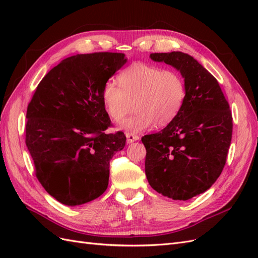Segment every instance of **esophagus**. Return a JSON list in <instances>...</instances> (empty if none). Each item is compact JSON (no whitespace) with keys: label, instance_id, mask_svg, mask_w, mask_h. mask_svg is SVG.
<instances>
[{"label":"esophagus","instance_id":"esophagus-1","mask_svg":"<svg viewBox=\"0 0 258 258\" xmlns=\"http://www.w3.org/2000/svg\"><path fill=\"white\" fill-rule=\"evenodd\" d=\"M126 137H127V143H132V142H135V141H138V140L140 139L139 136H137L135 134H130V132L126 134Z\"/></svg>","mask_w":258,"mask_h":258}]
</instances>
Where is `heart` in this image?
I'll return each mask as SVG.
<instances>
[{
  "label": "heart",
  "mask_w": 258,
  "mask_h": 258,
  "mask_svg": "<svg viewBox=\"0 0 258 258\" xmlns=\"http://www.w3.org/2000/svg\"><path fill=\"white\" fill-rule=\"evenodd\" d=\"M118 83H105L103 103L117 122L126 117L135 103L136 113L123 123L131 131H143L154 122L157 127L167 126L178 114L186 97L181 74L145 63L124 69L118 75Z\"/></svg>",
  "instance_id": "1"
}]
</instances>
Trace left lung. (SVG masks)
<instances>
[{"label":"left lung","instance_id":"left-lung-1","mask_svg":"<svg viewBox=\"0 0 258 258\" xmlns=\"http://www.w3.org/2000/svg\"><path fill=\"white\" fill-rule=\"evenodd\" d=\"M181 72L186 97L175 118L146 135L145 174L153 188L173 200H188L212 186L225 167L232 136L228 101L215 77L181 51L151 53Z\"/></svg>","mask_w":258,"mask_h":258}]
</instances>
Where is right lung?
I'll return each mask as SVG.
<instances>
[{
    "label": "right lung",
    "mask_w": 258,
    "mask_h": 258,
    "mask_svg": "<svg viewBox=\"0 0 258 258\" xmlns=\"http://www.w3.org/2000/svg\"><path fill=\"white\" fill-rule=\"evenodd\" d=\"M126 62L119 52L69 57L44 76L28 104L26 144L35 175L66 206L95 200L107 188L110 161L126 136L105 134L112 122L102 90Z\"/></svg>",
    "instance_id": "add662e5"
}]
</instances>
